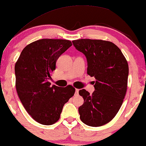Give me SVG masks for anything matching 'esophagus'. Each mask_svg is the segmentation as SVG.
<instances>
[{
  "mask_svg": "<svg viewBox=\"0 0 146 146\" xmlns=\"http://www.w3.org/2000/svg\"><path fill=\"white\" fill-rule=\"evenodd\" d=\"M78 92H79V90H78V89H76V90H75V94H76V95H78Z\"/></svg>",
  "mask_w": 146,
  "mask_h": 146,
  "instance_id": "34e87169",
  "label": "esophagus"
}]
</instances>
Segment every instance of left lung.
I'll use <instances>...</instances> for the list:
<instances>
[{
    "instance_id": "8db88e82",
    "label": "left lung",
    "mask_w": 146,
    "mask_h": 146,
    "mask_svg": "<svg viewBox=\"0 0 146 146\" xmlns=\"http://www.w3.org/2000/svg\"><path fill=\"white\" fill-rule=\"evenodd\" d=\"M72 43L86 57L87 74L96 78L92 94L84 89L79 91L84 99L78 108L80 119L87 126H103L112 120L122 104L127 90V61L111 42L81 39Z\"/></svg>"
}]
</instances>
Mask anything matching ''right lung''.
I'll use <instances>...</instances> for the list:
<instances>
[{
    "label": "right lung",
    "mask_w": 146,
    "mask_h": 146,
    "mask_svg": "<svg viewBox=\"0 0 146 146\" xmlns=\"http://www.w3.org/2000/svg\"><path fill=\"white\" fill-rule=\"evenodd\" d=\"M66 39H42L27 45L15 65L17 93L27 113L43 125L59 120L64 104L74 96L71 85L50 86L48 80L58 58L71 46Z\"/></svg>",
    "instance_id": "1"
}]
</instances>
